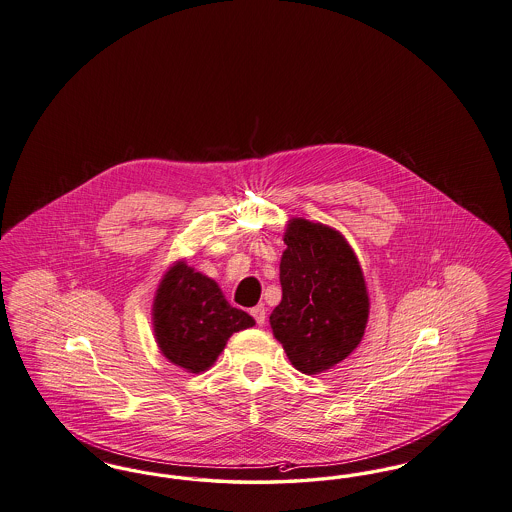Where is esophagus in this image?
I'll return each mask as SVG.
<instances>
[{
    "label": "esophagus",
    "instance_id": "esophagus-1",
    "mask_svg": "<svg viewBox=\"0 0 512 512\" xmlns=\"http://www.w3.org/2000/svg\"><path fill=\"white\" fill-rule=\"evenodd\" d=\"M251 316L255 318V322L259 326H263L266 322V307L265 305H257V307L251 308Z\"/></svg>",
    "mask_w": 512,
    "mask_h": 512
}]
</instances>
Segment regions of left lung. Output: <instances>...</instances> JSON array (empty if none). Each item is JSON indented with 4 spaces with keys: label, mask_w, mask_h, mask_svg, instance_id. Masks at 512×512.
I'll list each match as a JSON object with an SVG mask.
<instances>
[{
    "label": "left lung",
    "mask_w": 512,
    "mask_h": 512,
    "mask_svg": "<svg viewBox=\"0 0 512 512\" xmlns=\"http://www.w3.org/2000/svg\"><path fill=\"white\" fill-rule=\"evenodd\" d=\"M280 263L282 303L270 328L299 371L333 368L362 341L369 299L362 268L345 238L320 223L289 221Z\"/></svg>",
    "instance_id": "obj_1"
}]
</instances>
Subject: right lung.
Masks as SVG:
<instances>
[{
  "instance_id": "1",
  "label": "right lung",
  "mask_w": 512,
  "mask_h": 512,
  "mask_svg": "<svg viewBox=\"0 0 512 512\" xmlns=\"http://www.w3.org/2000/svg\"><path fill=\"white\" fill-rule=\"evenodd\" d=\"M255 326L240 308L230 307L219 286L194 268L171 266L154 301V331L165 358L200 373L223 352L232 333Z\"/></svg>"
}]
</instances>
